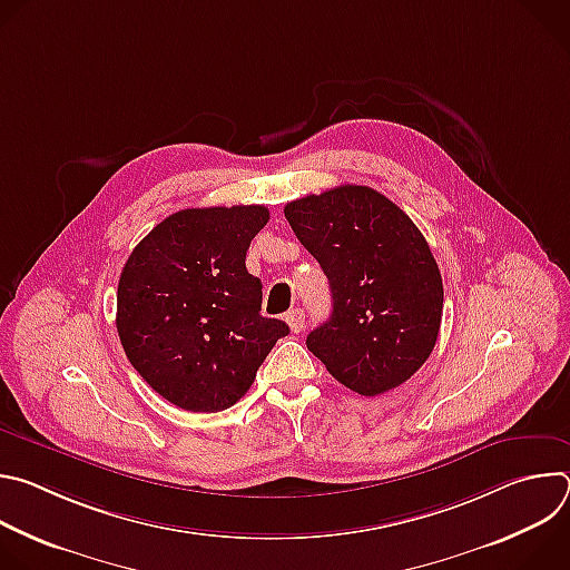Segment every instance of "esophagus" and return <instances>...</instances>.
<instances>
[{
  "label": "esophagus",
  "instance_id": "1",
  "mask_svg": "<svg viewBox=\"0 0 570 570\" xmlns=\"http://www.w3.org/2000/svg\"><path fill=\"white\" fill-rule=\"evenodd\" d=\"M286 322L293 334H299L304 330V311L302 308H293L286 313Z\"/></svg>",
  "mask_w": 570,
  "mask_h": 570
}]
</instances>
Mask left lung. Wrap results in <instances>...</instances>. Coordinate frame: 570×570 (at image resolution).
<instances>
[{
    "label": "left lung",
    "instance_id": "1",
    "mask_svg": "<svg viewBox=\"0 0 570 570\" xmlns=\"http://www.w3.org/2000/svg\"><path fill=\"white\" fill-rule=\"evenodd\" d=\"M330 279L332 317L306 347L350 390L374 396L409 381L431 356L444 288L424 234L383 194L343 185L284 207Z\"/></svg>",
    "mask_w": 570,
    "mask_h": 570
}]
</instances>
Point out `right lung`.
Instances as JSON below:
<instances>
[{
	"instance_id": "right-lung-1",
	"label": "right lung",
	"mask_w": 570,
	"mask_h": 570,
	"mask_svg": "<svg viewBox=\"0 0 570 570\" xmlns=\"http://www.w3.org/2000/svg\"><path fill=\"white\" fill-rule=\"evenodd\" d=\"M264 205L183 209L130 253L117 288V332L130 365L183 411L218 413L255 383L288 324L262 315L246 253Z\"/></svg>"
}]
</instances>
